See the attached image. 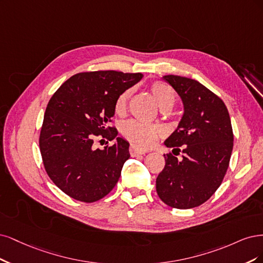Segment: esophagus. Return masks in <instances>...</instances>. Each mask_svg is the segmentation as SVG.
I'll return each instance as SVG.
<instances>
[{
	"mask_svg": "<svg viewBox=\"0 0 263 263\" xmlns=\"http://www.w3.org/2000/svg\"><path fill=\"white\" fill-rule=\"evenodd\" d=\"M148 149L147 148H144L142 146L139 145H135V144H131L130 146V154L132 156H138V155H144L145 153H147Z\"/></svg>",
	"mask_w": 263,
	"mask_h": 263,
	"instance_id": "esophagus-1",
	"label": "esophagus"
}]
</instances>
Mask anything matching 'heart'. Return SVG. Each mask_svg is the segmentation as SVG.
Here are the masks:
<instances>
[{
    "instance_id": "1",
    "label": "heart",
    "mask_w": 263,
    "mask_h": 263,
    "mask_svg": "<svg viewBox=\"0 0 263 263\" xmlns=\"http://www.w3.org/2000/svg\"><path fill=\"white\" fill-rule=\"evenodd\" d=\"M149 91L160 109L168 110L174 106L176 101L175 92L167 84L163 82L152 83L149 85ZM131 95L132 88H128L117 97L115 101V111L117 114L124 112ZM160 132L162 130L158 125L138 120H129L121 125V133L123 137L142 146L152 145L158 138Z\"/></svg>"
}]
</instances>
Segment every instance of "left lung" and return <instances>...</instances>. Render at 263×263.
<instances>
[{
  "mask_svg": "<svg viewBox=\"0 0 263 263\" xmlns=\"http://www.w3.org/2000/svg\"><path fill=\"white\" fill-rule=\"evenodd\" d=\"M181 98L183 115L164 142L173 147L156 179L158 197L175 209H192L208 201L221 185L233 151L234 135L223 100L196 80L165 75ZM183 156L178 159L180 146Z\"/></svg>",
  "mask_w": 263,
  "mask_h": 263,
  "instance_id": "obj_1",
  "label": "left lung"
}]
</instances>
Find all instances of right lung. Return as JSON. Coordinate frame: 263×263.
I'll list each match as a JSON object with an SVG mask.
<instances>
[{"label":"right lung","mask_w":263,"mask_h":263,"mask_svg":"<svg viewBox=\"0 0 263 263\" xmlns=\"http://www.w3.org/2000/svg\"><path fill=\"white\" fill-rule=\"evenodd\" d=\"M142 78L141 73L117 71L79 73L49 100L39 138L42 162L50 179L69 197L90 203L115 188L130 157L129 142L117 137L108 122L117 97ZM98 135L116 137V143L95 150L92 144Z\"/></svg>","instance_id":"right-lung-1"}]
</instances>
